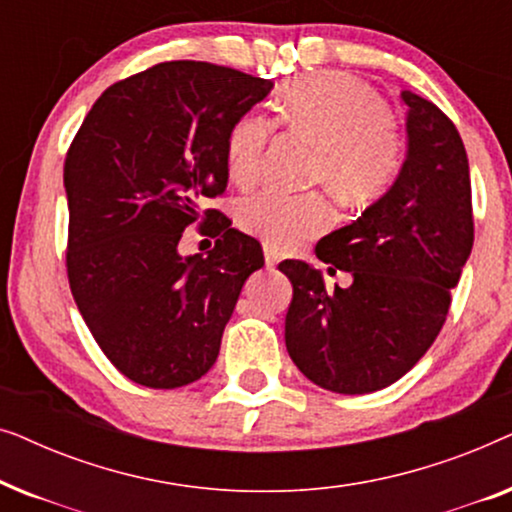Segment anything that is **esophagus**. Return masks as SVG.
<instances>
[{
  "label": "esophagus",
  "instance_id": "1",
  "mask_svg": "<svg viewBox=\"0 0 512 512\" xmlns=\"http://www.w3.org/2000/svg\"><path fill=\"white\" fill-rule=\"evenodd\" d=\"M279 263V251L275 247H270V244H265V265L268 268H275Z\"/></svg>",
  "mask_w": 512,
  "mask_h": 512
}]
</instances>
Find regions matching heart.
Wrapping results in <instances>:
<instances>
[{"mask_svg": "<svg viewBox=\"0 0 512 512\" xmlns=\"http://www.w3.org/2000/svg\"><path fill=\"white\" fill-rule=\"evenodd\" d=\"M277 123L317 149L312 181L328 186L352 207L384 198L403 170V139L384 102L368 83L342 72H314L293 79L277 102ZM272 123L247 114L226 135V172L237 186L254 184L261 172ZM247 233L277 249L298 247L333 223L326 193H258L237 209Z\"/></svg>", "mask_w": 512, "mask_h": 512, "instance_id": "heart-1", "label": "heart"}]
</instances>
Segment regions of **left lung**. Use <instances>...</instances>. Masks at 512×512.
I'll use <instances>...</instances> for the list:
<instances>
[{
  "label": "left lung",
  "mask_w": 512,
  "mask_h": 512,
  "mask_svg": "<svg viewBox=\"0 0 512 512\" xmlns=\"http://www.w3.org/2000/svg\"><path fill=\"white\" fill-rule=\"evenodd\" d=\"M408 158L391 191L352 226L317 244L328 272L284 261L293 300L284 338L300 373L335 394H370L408 373L438 338L473 249L471 174L464 142L436 104L410 90Z\"/></svg>",
  "instance_id": "left-lung-1"
}]
</instances>
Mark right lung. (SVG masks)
Wrapping results in <instances>:
<instances>
[{"label":"right lung","mask_w":512,"mask_h":512,"mask_svg":"<svg viewBox=\"0 0 512 512\" xmlns=\"http://www.w3.org/2000/svg\"><path fill=\"white\" fill-rule=\"evenodd\" d=\"M272 81L172 60L116 81L69 144L67 277L83 321L128 380L177 389L200 380L251 272L254 237L207 202L226 191V135ZM217 237L178 256L183 230Z\"/></svg>","instance_id":"obj_1"}]
</instances>
